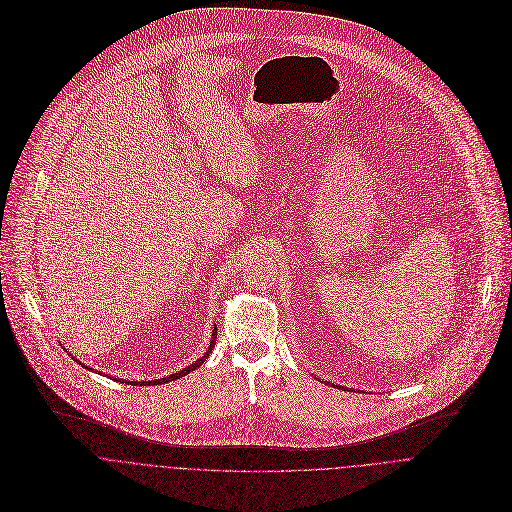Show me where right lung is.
Here are the masks:
<instances>
[{
  "mask_svg": "<svg viewBox=\"0 0 512 512\" xmlns=\"http://www.w3.org/2000/svg\"><path fill=\"white\" fill-rule=\"evenodd\" d=\"M216 339H218V329L214 327V333H212V345H210V349L206 351V355H203L201 359H197L195 363H191L189 367H185V369H181L179 373H173V375H169V377H165V379H155V381H137V385H149V383H165V381H171V379H179V377H183V375H187L189 371H195L203 361H206L208 359V355H210V351L214 349V345H216ZM86 369H90V367H86Z\"/></svg>",
  "mask_w": 512,
  "mask_h": 512,
  "instance_id": "add662e5",
  "label": "right lung"
}]
</instances>
